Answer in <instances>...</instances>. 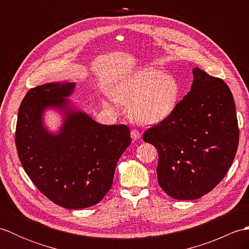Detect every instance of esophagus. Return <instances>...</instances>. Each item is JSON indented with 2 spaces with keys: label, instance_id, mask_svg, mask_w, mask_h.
Wrapping results in <instances>:
<instances>
[{
  "label": "esophagus",
  "instance_id": "34e87169",
  "mask_svg": "<svg viewBox=\"0 0 249 249\" xmlns=\"http://www.w3.org/2000/svg\"><path fill=\"white\" fill-rule=\"evenodd\" d=\"M130 136H131V139H133V140H138V139L141 138V134L136 129H133L130 131Z\"/></svg>",
  "mask_w": 249,
  "mask_h": 249
}]
</instances>
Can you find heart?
Instances as JSON below:
<instances>
[{
    "label": "heart",
    "instance_id": "heart-1",
    "mask_svg": "<svg viewBox=\"0 0 249 249\" xmlns=\"http://www.w3.org/2000/svg\"><path fill=\"white\" fill-rule=\"evenodd\" d=\"M182 86L172 75L156 68H142L125 77L113 89L114 98L129 107V119L140 125H155L177 109Z\"/></svg>",
    "mask_w": 249,
    "mask_h": 249
}]
</instances>
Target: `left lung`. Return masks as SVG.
Returning a JSON list of instances; mask_svg holds the SVG:
<instances>
[{
    "mask_svg": "<svg viewBox=\"0 0 249 249\" xmlns=\"http://www.w3.org/2000/svg\"><path fill=\"white\" fill-rule=\"evenodd\" d=\"M190 91L174 112L143 135L158 151L160 186L177 200L199 199L228 172L239 145L228 86L195 67Z\"/></svg>",
    "mask_w": 249,
    "mask_h": 249,
    "instance_id": "obj_1",
    "label": "left lung"
}]
</instances>
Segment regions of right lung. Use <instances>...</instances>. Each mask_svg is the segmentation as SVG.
I'll return each mask as SVG.
<instances>
[{
    "mask_svg": "<svg viewBox=\"0 0 249 249\" xmlns=\"http://www.w3.org/2000/svg\"><path fill=\"white\" fill-rule=\"evenodd\" d=\"M75 82L31 89L18 111L16 146L35 186L68 210L95 205L108 193L116 163L130 144L126 125H103L72 103ZM62 118L56 132L44 124L47 110Z\"/></svg>",
    "mask_w": 249,
    "mask_h": 249,
    "instance_id": "right-lung-1",
    "label": "right lung"
}]
</instances>
